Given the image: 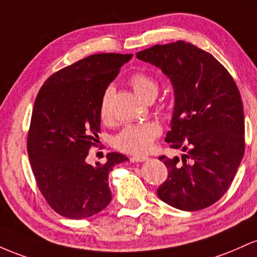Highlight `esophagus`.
<instances>
[{"label": "esophagus", "instance_id": "1", "mask_svg": "<svg viewBox=\"0 0 257 257\" xmlns=\"http://www.w3.org/2000/svg\"><path fill=\"white\" fill-rule=\"evenodd\" d=\"M130 160H131L132 163H143V161L148 160V157H146V155H136V157L130 158Z\"/></svg>", "mask_w": 257, "mask_h": 257}]
</instances>
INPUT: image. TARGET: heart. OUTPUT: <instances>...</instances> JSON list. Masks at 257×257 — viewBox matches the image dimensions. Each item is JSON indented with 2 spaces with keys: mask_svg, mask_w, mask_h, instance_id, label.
I'll use <instances>...</instances> for the list:
<instances>
[{
  "mask_svg": "<svg viewBox=\"0 0 257 257\" xmlns=\"http://www.w3.org/2000/svg\"><path fill=\"white\" fill-rule=\"evenodd\" d=\"M130 85L135 93L147 102L151 98H155L159 91V83L152 75L138 71L130 77ZM113 88L108 87L103 92L99 102V116L103 121L110 119V102L113 97ZM161 127L155 121L131 123L126 125L116 136L114 137V146L119 151L131 153V154H143L152 148L153 143L160 136Z\"/></svg>",
  "mask_w": 257,
  "mask_h": 257,
  "instance_id": "b5f03b06",
  "label": "heart"
}]
</instances>
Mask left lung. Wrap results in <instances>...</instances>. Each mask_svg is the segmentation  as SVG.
I'll list each match as a JSON object with an SVG mask.
<instances>
[{"mask_svg": "<svg viewBox=\"0 0 257 257\" xmlns=\"http://www.w3.org/2000/svg\"><path fill=\"white\" fill-rule=\"evenodd\" d=\"M136 57L171 81L175 108L165 141L187 152L182 159L159 157L169 174L158 197L183 211L205 209L226 193L243 159L244 109L237 85L212 54L189 42L155 45Z\"/></svg>", "mask_w": 257, "mask_h": 257, "instance_id": "left-lung-1", "label": "left lung"}]
</instances>
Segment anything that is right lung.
Masks as SVG:
<instances>
[{
  "mask_svg": "<svg viewBox=\"0 0 257 257\" xmlns=\"http://www.w3.org/2000/svg\"><path fill=\"white\" fill-rule=\"evenodd\" d=\"M132 54H92L51 75L37 93L28 134V155L43 198L57 214L90 217L110 203L108 176L128 160L108 153L104 164L86 161L98 142L103 92Z\"/></svg>",
  "mask_w": 257,
  "mask_h": 257,
  "instance_id": "obj_1",
  "label": "right lung"
}]
</instances>
